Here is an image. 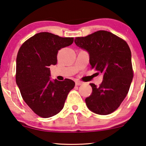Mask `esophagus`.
Here are the masks:
<instances>
[{
	"instance_id": "obj_1",
	"label": "esophagus",
	"mask_w": 146,
	"mask_h": 146,
	"mask_svg": "<svg viewBox=\"0 0 146 146\" xmlns=\"http://www.w3.org/2000/svg\"><path fill=\"white\" fill-rule=\"evenodd\" d=\"M82 84H83V82H80V81L76 82V86H80V85H82Z\"/></svg>"
}]
</instances>
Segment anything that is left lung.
Wrapping results in <instances>:
<instances>
[{
	"instance_id": "left-lung-1",
	"label": "left lung",
	"mask_w": 146,
	"mask_h": 146,
	"mask_svg": "<svg viewBox=\"0 0 146 146\" xmlns=\"http://www.w3.org/2000/svg\"><path fill=\"white\" fill-rule=\"evenodd\" d=\"M74 43L88 52L92 68L103 74L98 87L90 84L92 93L85 100L88 108L98 115L111 114L126 98L132 81L129 46L121 38L104 30L76 37Z\"/></svg>"
}]
</instances>
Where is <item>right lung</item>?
Returning a JSON list of instances; mask_svg holds the SVG:
<instances>
[{
  "label": "right lung",
  "mask_w": 146,
  "mask_h": 146,
  "mask_svg": "<svg viewBox=\"0 0 146 146\" xmlns=\"http://www.w3.org/2000/svg\"><path fill=\"white\" fill-rule=\"evenodd\" d=\"M73 42V37L41 32L25 41L18 50L16 84L24 101L39 117L48 118L58 114L74 87L72 80H50L48 67L57 63L58 50Z\"/></svg>",
  "instance_id": "add662e5"
}]
</instances>
